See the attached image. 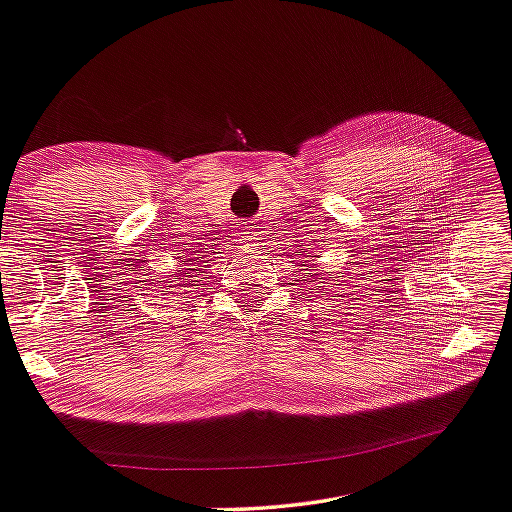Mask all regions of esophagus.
I'll return each instance as SVG.
<instances>
[{
	"label": "esophagus",
	"mask_w": 512,
	"mask_h": 512,
	"mask_svg": "<svg viewBox=\"0 0 512 512\" xmlns=\"http://www.w3.org/2000/svg\"><path fill=\"white\" fill-rule=\"evenodd\" d=\"M239 235H241V244H250V241L257 239V232H255L253 226H246L244 230L239 232Z\"/></svg>",
	"instance_id": "1"
}]
</instances>
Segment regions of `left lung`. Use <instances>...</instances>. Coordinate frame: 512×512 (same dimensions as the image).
Listing matches in <instances>:
<instances>
[{"mask_svg":"<svg viewBox=\"0 0 512 512\" xmlns=\"http://www.w3.org/2000/svg\"><path fill=\"white\" fill-rule=\"evenodd\" d=\"M306 257H309V255H306ZM318 280H322V277H315V280H313V282H318Z\"/></svg>","mask_w":512,"mask_h":512,"instance_id":"1","label":"left lung"}]
</instances>
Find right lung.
I'll use <instances>...</instances> for the list:
<instances>
[{"label":"right lung","instance_id":"add662e5","mask_svg":"<svg viewBox=\"0 0 512 512\" xmlns=\"http://www.w3.org/2000/svg\"><path fill=\"white\" fill-rule=\"evenodd\" d=\"M183 257L188 259L190 266H194V268H185V273H176V275H172V280H163L161 284H156V288H161L163 295H167V291H172V288H176V286H183V284H192L194 286V282H197V275H192L190 271H197V266L206 264V257L208 255H203V248H185V255ZM208 262H210V259H208Z\"/></svg>","mask_w":512,"mask_h":512}]
</instances>
